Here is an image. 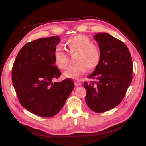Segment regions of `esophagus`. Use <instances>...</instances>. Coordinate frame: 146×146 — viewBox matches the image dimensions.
Instances as JSON below:
<instances>
[{"label":"esophagus","mask_w":146,"mask_h":146,"mask_svg":"<svg viewBox=\"0 0 146 146\" xmlns=\"http://www.w3.org/2000/svg\"><path fill=\"white\" fill-rule=\"evenodd\" d=\"M74 84H75V85L77 86H80L82 84V82L81 81H80V80H76L75 81V82H74Z\"/></svg>","instance_id":"obj_1"}]
</instances>
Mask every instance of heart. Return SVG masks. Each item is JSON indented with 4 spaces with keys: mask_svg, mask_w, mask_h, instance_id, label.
Returning a JSON list of instances; mask_svg holds the SVG:
<instances>
[{
    "mask_svg": "<svg viewBox=\"0 0 146 146\" xmlns=\"http://www.w3.org/2000/svg\"><path fill=\"white\" fill-rule=\"evenodd\" d=\"M66 46L71 55L76 53V64L71 65L64 76L68 78L77 79L85 74L88 69H93L100 60V52L97 47L91 44L88 37L83 35H77L67 41ZM55 64L61 70L66 69L69 64V56L63 50L56 48L54 52Z\"/></svg>",
    "mask_w": 146,
    "mask_h": 146,
    "instance_id": "obj_1",
    "label": "heart"
}]
</instances>
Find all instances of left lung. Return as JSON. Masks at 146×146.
I'll return each mask as SVG.
<instances>
[{
    "mask_svg": "<svg viewBox=\"0 0 146 146\" xmlns=\"http://www.w3.org/2000/svg\"><path fill=\"white\" fill-rule=\"evenodd\" d=\"M99 46L100 60L84 82L87 92L86 102L92 111L103 113L113 109L122 101L132 79V60L129 48L122 41L106 33L94 36Z\"/></svg>",
    "mask_w": 146,
    "mask_h": 146,
    "instance_id": "1",
    "label": "left lung"
}]
</instances>
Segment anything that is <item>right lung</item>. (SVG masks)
I'll return each instance as SVG.
<instances>
[{"label": "right lung", "instance_id": "add662e5", "mask_svg": "<svg viewBox=\"0 0 146 146\" xmlns=\"http://www.w3.org/2000/svg\"><path fill=\"white\" fill-rule=\"evenodd\" d=\"M58 36L40 38L20 50L12 69V81L19 102L32 113L52 117L60 111L74 88L70 79L54 82L61 72L55 65Z\"/></svg>", "mask_w": 146, "mask_h": 146}]
</instances>
